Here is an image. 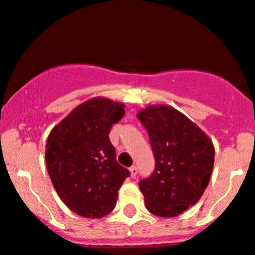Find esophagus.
<instances>
[{
  "label": "esophagus",
  "mask_w": 255,
  "mask_h": 255,
  "mask_svg": "<svg viewBox=\"0 0 255 255\" xmlns=\"http://www.w3.org/2000/svg\"><path fill=\"white\" fill-rule=\"evenodd\" d=\"M129 171H130V176H131L132 179L138 175V168L135 167V166H131V167L129 168Z\"/></svg>",
  "instance_id": "esophagus-1"
}]
</instances>
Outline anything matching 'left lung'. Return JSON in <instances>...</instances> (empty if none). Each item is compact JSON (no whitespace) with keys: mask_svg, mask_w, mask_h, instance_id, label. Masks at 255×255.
<instances>
[{"mask_svg":"<svg viewBox=\"0 0 255 255\" xmlns=\"http://www.w3.org/2000/svg\"><path fill=\"white\" fill-rule=\"evenodd\" d=\"M136 116L147 129L155 158L154 172L139 182L145 208L159 217H176L194 206L208 186L215 147L176 108L153 105Z\"/></svg>","mask_w":255,"mask_h":255,"instance_id":"1","label":"left lung"}]
</instances>
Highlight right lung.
I'll use <instances>...</instances> for the list:
<instances>
[{"label":"right lung","mask_w":255,"mask_h":255,"mask_svg":"<svg viewBox=\"0 0 255 255\" xmlns=\"http://www.w3.org/2000/svg\"><path fill=\"white\" fill-rule=\"evenodd\" d=\"M125 105L96 97L79 105L49 132L46 164L61 200L74 213L101 218L114 211L117 191L129 176L116 161L108 134Z\"/></svg>","instance_id":"obj_1"}]
</instances>
